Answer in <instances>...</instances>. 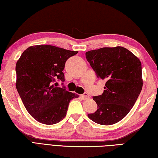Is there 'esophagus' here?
Wrapping results in <instances>:
<instances>
[{
    "label": "esophagus",
    "mask_w": 158,
    "mask_h": 158,
    "mask_svg": "<svg viewBox=\"0 0 158 158\" xmlns=\"http://www.w3.org/2000/svg\"><path fill=\"white\" fill-rule=\"evenodd\" d=\"M81 98H83V100L88 99V98H89V96H88V93H86V92H85V93H83V94H81Z\"/></svg>",
    "instance_id": "obj_1"
}]
</instances>
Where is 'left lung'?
Masks as SVG:
<instances>
[{
	"label": "left lung",
	"mask_w": 158,
	"mask_h": 158,
	"mask_svg": "<svg viewBox=\"0 0 158 158\" xmlns=\"http://www.w3.org/2000/svg\"><path fill=\"white\" fill-rule=\"evenodd\" d=\"M85 57L98 78L106 81L103 93L93 97L98 109L88 118L100 125L115 124L129 112L143 88L140 61L122 46L89 51Z\"/></svg>",
	"instance_id": "obj_1"
}]
</instances>
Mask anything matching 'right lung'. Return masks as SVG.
Listing matches in <instances>:
<instances>
[{
  "label": "right lung",
  "instance_id": "obj_1",
  "mask_svg": "<svg viewBox=\"0 0 158 158\" xmlns=\"http://www.w3.org/2000/svg\"><path fill=\"white\" fill-rule=\"evenodd\" d=\"M77 51L51 45L30 46L21 55L15 66L16 89L24 107L37 121L56 124L66 115L70 101L79 95L67 91L65 64Z\"/></svg>",
  "mask_w": 158,
  "mask_h": 158
}]
</instances>
